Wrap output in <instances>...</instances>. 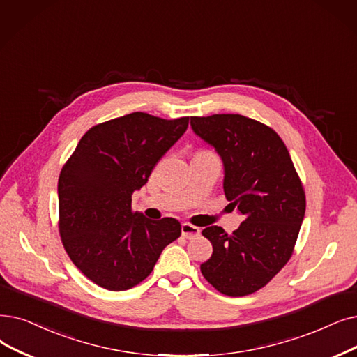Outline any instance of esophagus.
<instances>
[{
  "label": "esophagus",
  "instance_id": "obj_1",
  "mask_svg": "<svg viewBox=\"0 0 357 357\" xmlns=\"http://www.w3.org/2000/svg\"><path fill=\"white\" fill-rule=\"evenodd\" d=\"M181 231H182V236L187 238V239H192V238H195V236H198V235L201 234L199 227L192 226V225H190V223H182Z\"/></svg>",
  "mask_w": 357,
  "mask_h": 357
}]
</instances>
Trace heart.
Returning a JSON list of instances; mask_svg holds the SVG:
<instances>
[{
	"mask_svg": "<svg viewBox=\"0 0 357 357\" xmlns=\"http://www.w3.org/2000/svg\"><path fill=\"white\" fill-rule=\"evenodd\" d=\"M203 153H206V151H203Z\"/></svg>",
	"mask_w": 357,
	"mask_h": 357,
	"instance_id": "heart-1",
	"label": "heart"
}]
</instances>
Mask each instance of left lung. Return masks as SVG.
Listing matches in <instances>:
<instances>
[{
    "mask_svg": "<svg viewBox=\"0 0 357 357\" xmlns=\"http://www.w3.org/2000/svg\"><path fill=\"white\" fill-rule=\"evenodd\" d=\"M191 128L214 147L223 190L243 222L227 235L208 226L213 254L201 264L206 280L227 296L264 287L290 259L305 217V192L289 150L270 127L236 114L191 116Z\"/></svg>",
    "mask_w": 357,
    "mask_h": 357,
    "instance_id": "obj_1",
    "label": "left lung"
}]
</instances>
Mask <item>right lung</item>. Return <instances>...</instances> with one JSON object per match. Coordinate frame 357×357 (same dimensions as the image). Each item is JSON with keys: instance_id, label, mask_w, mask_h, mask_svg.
Wrapping results in <instances>:
<instances>
[{"instance_id": "1", "label": "right lung", "mask_w": 357, "mask_h": 357, "mask_svg": "<svg viewBox=\"0 0 357 357\" xmlns=\"http://www.w3.org/2000/svg\"><path fill=\"white\" fill-rule=\"evenodd\" d=\"M188 121L144 112L106 121L82 137L61 170L59 235L75 267L98 286L112 291L137 286L181 236L176 219L150 220L134 213L131 197Z\"/></svg>"}]
</instances>
